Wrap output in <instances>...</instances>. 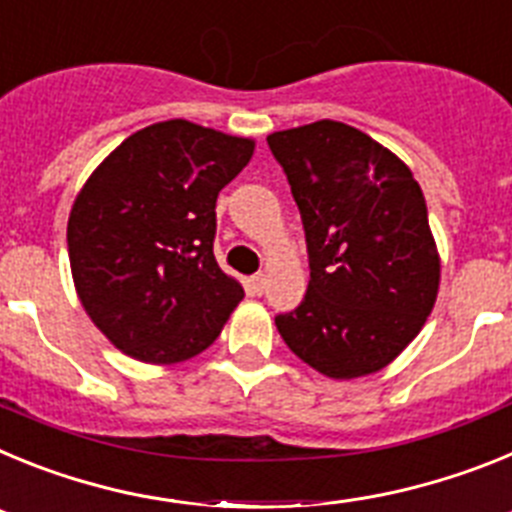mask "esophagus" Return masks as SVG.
<instances>
[{
	"label": "esophagus",
	"mask_w": 512,
	"mask_h": 512,
	"mask_svg": "<svg viewBox=\"0 0 512 512\" xmlns=\"http://www.w3.org/2000/svg\"><path fill=\"white\" fill-rule=\"evenodd\" d=\"M264 289H266V277L264 274H253L251 279H248V292H251V295H264Z\"/></svg>",
	"instance_id": "34e87169"
}]
</instances>
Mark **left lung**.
Masks as SVG:
<instances>
[{
	"instance_id": "8db88e82",
	"label": "left lung",
	"mask_w": 512,
	"mask_h": 512,
	"mask_svg": "<svg viewBox=\"0 0 512 512\" xmlns=\"http://www.w3.org/2000/svg\"><path fill=\"white\" fill-rule=\"evenodd\" d=\"M305 225L310 284L277 328L305 364L356 379L395 361L431 315L441 259L420 184L361 130L318 120L266 138Z\"/></svg>"
}]
</instances>
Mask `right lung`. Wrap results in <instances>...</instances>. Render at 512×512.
<instances>
[{
  "label": "right lung",
  "mask_w": 512,
  "mask_h": 512,
  "mask_svg": "<svg viewBox=\"0 0 512 512\" xmlns=\"http://www.w3.org/2000/svg\"><path fill=\"white\" fill-rule=\"evenodd\" d=\"M251 156V138L156 122L76 194L66 233L76 295L122 354L176 364L220 336L243 287L215 261V202Z\"/></svg>",
  "instance_id": "add662e5"
}]
</instances>
